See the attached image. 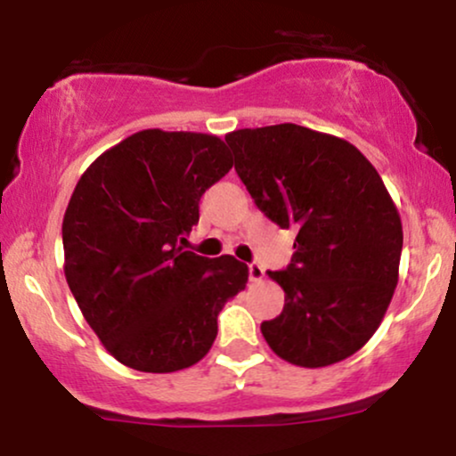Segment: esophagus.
Segmentation results:
<instances>
[{"mask_svg": "<svg viewBox=\"0 0 456 456\" xmlns=\"http://www.w3.org/2000/svg\"><path fill=\"white\" fill-rule=\"evenodd\" d=\"M248 276H250V281H261V279H264V276H265L264 268H261L257 261H253V264H248Z\"/></svg>", "mask_w": 456, "mask_h": 456, "instance_id": "34e87169", "label": "esophagus"}]
</instances>
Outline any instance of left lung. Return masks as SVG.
Instances as JSON below:
<instances>
[{
    "mask_svg": "<svg viewBox=\"0 0 456 456\" xmlns=\"http://www.w3.org/2000/svg\"><path fill=\"white\" fill-rule=\"evenodd\" d=\"M224 141L255 206L297 232L291 264L268 272L285 306L261 334L291 364L341 362L373 337L399 282L403 227L384 182L352 143L297 124Z\"/></svg>",
    "mask_w": 456,
    "mask_h": 456,
    "instance_id": "8db88e82",
    "label": "left lung"
}]
</instances>
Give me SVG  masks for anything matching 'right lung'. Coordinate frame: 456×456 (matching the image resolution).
<instances>
[{
    "mask_svg": "<svg viewBox=\"0 0 456 456\" xmlns=\"http://www.w3.org/2000/svg\"><path fill=\"white\" fill-rule=\"evenodd\" d=\"M233 167L214 134H130L87 167L68 203L64 274L107 352L143 373H174L210 352L218 313L248 268L186 250L199 199Z\"/></svg>",
    "mask_w": 456,
    "mask_h": 456,
    "instance_id": "obj_1",
    "label": "right lung"
}]
</instances>
